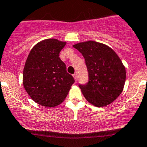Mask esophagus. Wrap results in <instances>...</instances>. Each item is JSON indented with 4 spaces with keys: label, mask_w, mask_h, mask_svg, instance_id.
<instances>
[{
    "label": "esophagus",
    "mask_w": 147,
    "mask_h": 147,
    "mask_svg": "<svg viewBox=\"0 0 147 147\" xmlns=\"http://www.w3.org/2000/svg\"><path fill=\"white\" fill-rule=\"evenodd\" d=\"M73 78H74V79H75V81H77V75H76V74H74Z\"/></svg>",
    "instance_id": "34e87169"
}]
</instances>
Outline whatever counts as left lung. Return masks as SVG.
I'll use <instances>...</instances> for the list:
<instances>
[{
	"label": "left lung",
	"mask_w": 147,
	"mask_h": 147,
	"mask_svg": "<svg viewBox=\"0 0 147 147\" xmlns=\"http://www.w3.org/2000/svg\"><path fill=\"white\" fill-rule=\"evenodd\" d=\"M85 59L89 82L79 86L86 101L103 107L115 101L122 93L126 80L125 67L109 46L94 41L73 45Z\"/></svg>",
	"instance_id": "8db88e82"
}]
</instances>
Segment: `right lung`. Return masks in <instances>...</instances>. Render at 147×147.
Wrapping results in <instances>:
<instances>
[{
  "label": "right lung",
  "mask_w": 147,
  "mask_h": 147,
  "mask_svg": "<svg viewBox=\"0 0 147 147\" xmlns=\"http://www.w3.org/2000/svg\"><path fill=\"white\" fill-rule=\"evenodd\" d=\"M65 41L43 40L29 52L23 70V85L38 104L55 107L65 100L75 80L67 73L59 53Z\"/></svg>",
  "instance_id": "add662e5"
}]
</instances>
